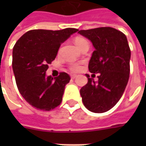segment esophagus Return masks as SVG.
<instances>
[{"label":"esophagus","instance_id":"34e87169","mask_svg":"<svg viewBox=\"0 0 146 146\" xmlns=\"http://www.w3.org/2000/svg\"><path fill=\"white\" fill-rule=\"evenodd\" d=\"M70 77H71V79H76V77H77V76H76V75H71Z\"/></svg>","mask_w":146,"mask_h":146}]
</instances>
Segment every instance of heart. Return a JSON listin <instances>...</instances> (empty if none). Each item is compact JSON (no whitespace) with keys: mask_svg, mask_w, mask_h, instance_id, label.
I'll list each match as a JSON object with an SVG mask.
<instances>
[{"mask_svg":"<svg viewBox=\"0 0 146 146\" xmlns=\"http://www.w3.org/2000/svg\"><path fill=\"white\" fill-rule=\"evenodd\" d=\"M75 43H76V46L78 47V48H80L81 46L84 43H88L87 40H85L84 38H82V37H77L76 40H75ZM70 69L72 71H79V70L81 69V66L78 63H76V64H72L70 66Z\"/></svg>","mask_w":146,"mask_h":146,"instance_id":"b5f03b06","label":"heart"}]
</instances>
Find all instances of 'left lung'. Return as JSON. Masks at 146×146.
I'll return each instance as SVG.
<instances>
[{"mask_svg": "<svg viewBox=\"0 0 146 146\" xmlns=\"http://www.w3.org/2000/svg\"><path fill=\"white\" fill-rule=\"evenodd\" d=\"M78 33L93 43L95 50L88 70L100 74L98 82L86 74L88 83L80 89L82 102L92 112H106L119 101L129 79L131 50L127 37L109 27L80 30Z\"/></svg>", "mask_w": 146, "mask_h": 146, "instance_id": "obj_1", "label": "left lung"}]
</instances>
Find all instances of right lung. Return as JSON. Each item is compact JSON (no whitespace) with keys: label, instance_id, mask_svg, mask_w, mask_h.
Here are the masks:
<instances>
[{"label":"right lung","instance_id":"add662e5","mask_svg":"<svg viewBox=\"0 0 146 146\" xmlns=\"http://www.w3.org/2000/svg\"><path fill=\"white\" fill-rule=\"evenodd\" d=\"M76 31V28L31 30L14 44L12 66L17 87L23 98L36 109L50 110L62 102L65 86L70 77L61 72L53 78L46 76L45 72L56 58L61 44Z\"/></svg>","mask_w":146,"mask_h":146}]
</instances>
